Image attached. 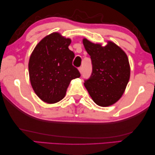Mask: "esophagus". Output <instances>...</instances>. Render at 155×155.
Masks as SVG:
<instances>
[{"mask_svg": "<svg viewBox=\"0 0 155 155\" xmlns=\"http://www.w3.org/2000/svg\"><path fill=\"white\" fill-rule=\"evenodd\" d=\"M78 70L80 71V72L81 73H82V67H80L78 68Z\"/></svg>", "mask_w": 155, "mask_h": 155, "instance_id": "esophagus-1", "label": "esophagus"}]
</instances>
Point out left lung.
Wrapping results in <instances>:
<instances>
[{
  "label": "left lung",
  "instance_id": "obj_1",
  "mask_svg": "<svg viewBox=\"0 0 155 155\" xmlns=\"http://www.w3.org/2000/svg\"><path fill=\"white\" fill-rule=\"evenodd\" d=\"M83 44L92 63V73L84 84L96 104L112 105L123 95L130 78L127 55L112 42L101 47L84 38Z\"/></svg>",
  "mask_w": 155,
  "mask_h": 155
}]
</instances>
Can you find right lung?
Masks as SVG:
<instances>
[{
    "mask_svg": "<svg viewBox=\"0 0 155 155\" xmlns=\"http://www.w3.org/2000/svg\"><path fill=\"white\" fill-rule=\"evenodd\" d=\"M71 42L53 33L36 45L30 56V82L35 94L45 102L54 104L62 100L71 81L80 77L73 65L75 54L68 49Z\"/></svg>",
    "mask_w": 155,
    "mask_h": 155,
    "instance_id": "obj_1",
    "label": "right lung"
}]
</instances>
